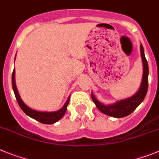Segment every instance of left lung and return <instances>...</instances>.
Instances as JSON below:
<instances>
[{
	"label": "left lung",
	"instance_id": "1",
	"mask_svg": "<svg viewBox=\"0 0 159 159\" xmlns=\"http://www.w3.org/2000/svg\"><path fill=\"white\" fill-rule=\"evenodd\" d=\"M140 51L142 59H143V81H142L139 90L133 97L125 99V100L119 101L113 105H104L101 103L93 96V93H91L92 100L96 105L97 108L102 113L106 114V115L114 117V118H123V117L130 114L144 100L146 93H147V89H148L149 69L148 63H147V61L145 57L144 49H143V46L142 45V44L140 45Z\"/></svg>",
	"mask_w": 159,
	"mask_h": 159
}]
</instances>
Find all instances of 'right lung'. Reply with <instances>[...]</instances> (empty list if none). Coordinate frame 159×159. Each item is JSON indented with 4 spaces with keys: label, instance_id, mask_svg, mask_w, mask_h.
Returning a JSON list of instances; mask_svg holds the SVG:
<instances>
[{
    "label": "right lung",
    "instance_id": "add662e5",
    "mask_svg": "<svg viewBox=\"0 0 159 159\" xmlns=\"http://www.w3.org/2000/svg\"><path fill=\"white\" fill-rule=\"evenodd\" d=\"M15 70H13V74H12V85H13V89L14 91V94L16 97V99L17 101V103L20 106V109H21L28 116L31 117L32 118L37 120V121H40L41 123L43 124H53L55 123L56 121H59L61 118H62L64 114H66V109H67V106L70 102V98H68L66 104L64 105L62 108L61 110L55 111V112H40V111H36L34 110H32L30 107L26 106L22 100L20 99V95L18 93V91L16 89V83H15Z\"/></svg>",
    "mask_w": 159,
    "mask_h": 159
}]
</instances>
